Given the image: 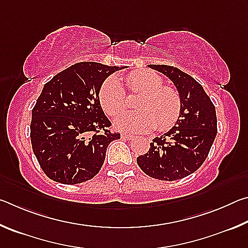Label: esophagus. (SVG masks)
I'll return each instance as SVG.
<instances>
[{"label": "esophagus", "mask_w": 248, "mask_h": 248, "mask_svg": "<svg viewBox=\"0 0 248 248\" xmlns=\"http://www.w3.org/2000/svg\"><path fill=\"white\" fill-rule=\"evenodd\" d=\"M121 138L124 140H132L133 139V136H130V134H127V133H123L121 134Z\"/></svg>", "instance_id": "obj_1"}]
</instances>
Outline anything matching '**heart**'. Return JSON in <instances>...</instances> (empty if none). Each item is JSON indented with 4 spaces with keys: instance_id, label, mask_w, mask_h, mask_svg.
<instances>
[{
    "instance_id": "1",
    "label": "heart",
    "mask_w": 248,
    "mask_h": 248,
    "mask_svg": "<svg viewBox=\"0 0 248 248\" xmlns=\"http://www.w3.org/2000/svg\"><path fill=\"white\" fill-rule=\"evenodd\" d=\"M124 81L129 93L141 94L136 102L137 111L125 112L117 119L118 128L128 132H144L155 127L157 131L170 129L182 114V99L173 87L163 86V79L152 71L128 73ZM98 98L107 115L118 116L127 104L125 92L118 79L109 77L100 86Z\"/></svg>"
}]
</instances>
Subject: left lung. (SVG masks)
Instances as JSON below:
<instances>
[{
	"instance_id": "1",
	"label": "left lung",
	"mask_w": 248,
	"mask_h": 248,
	"mask_svg": "<svg viewBox=\"0 0 248 248\" xmlns=\"http://www.w3.org/2000/svg\"><path fill=\"white\" fill-rule=\"evenodd\" d=\"M169 77L182 99V114L164 136L154 138L148 153L137 157L140 169L150 177L177 180L187 177L203 164L216 139V107L203 87L177 68L151 64Z\"/></svg>"
}]
</instances>
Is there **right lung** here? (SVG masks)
Segmentation results:
<instances>
[{
	"mask_svg": "<svg viewBox=\"0 0 248 248\" xmlns=\"http://www.w3.org/2000/svg\"><path fill=\"white\" fill-rule=\"evenodd\" d=\"M124 68L79 62L45 84L31 111V140L41 170L53 182L75 185L98 174L110 142L120 139L100 106L105 78Z\"/></svg>",
	"mask_w": 248,
	"mask_h": 248,
	"instance_id": "right-lung-1",
	"label": "right lung"
}]
</instances>
